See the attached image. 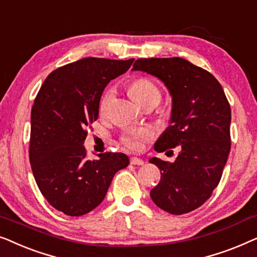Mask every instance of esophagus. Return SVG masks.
<instances>
[{
	"label": "esophagus",
	"instance_id": "1",
	"mask_svg": "<svg viewBox=\"0 0 257 257\" xmlns=\"http://www.w3.org/2000/svg\"><path fill=\"white\" fill-rule=\"evenodd\" d=\"M130 163H131V165H138V166H140V165H144V160L139 159V158L137 157H132L131 159H130Z\"/></svg>",
	"mask_w": 257,
	"mask_h": 257
}]
</instances>
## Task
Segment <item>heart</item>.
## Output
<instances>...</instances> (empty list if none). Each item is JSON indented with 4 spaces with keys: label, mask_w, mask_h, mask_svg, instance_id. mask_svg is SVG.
<instances>
[{
    "label": "heart",
    "mask_w": 257,
    "mask_h": 257,
    "mask_svg": "<svg viewBox=\"0 0 257 257\" xmlns=\"http://www.w3.org/2000/svg\"><path fill=\"white\" fill-rule=\"evenodd\" d=\"M130 90H131L133 98L142 105H146L149 103L158 104L161 99V91L159 86L153 80L146 78V77L133 80L131 86H130ZM112 97H113V89H107L105 91L99 103V112L101 115L107 113L108 105L111 103ZM153 136L154 133L150 127L133 128L122 133L120 137V143L125 147H127L128 150L140 151L143 149L144 144L150 142L153 138Z\"/></svg>",
    "instance_id": "1"
}]
</instances>
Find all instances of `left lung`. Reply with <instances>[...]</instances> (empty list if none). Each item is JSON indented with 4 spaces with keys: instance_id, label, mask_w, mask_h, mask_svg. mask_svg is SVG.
<instances>
[{
    "instance_id": "1",
    "label": "left lung",
    "mask_w": 257,
    "mask_h": 257,
    "mask_svg": "<svg viewBox=\"0 0 257 257\" xmlns=\"http://www.w3.org/2000/svg\"><path fill=\"white\" fill-rule=\"evenodd\" d=\"M132 70L163 80L173 100L171 125L154 150H181L173 164L150 159L161 173L151 198L174 215L192 212L210 198L222 177L231 144L229 101L212 73L184 58H139Z\"/></svg>"
}]
</instances>
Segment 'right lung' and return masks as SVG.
<instances>
[{"mask_svg":"<svg viewBox=\"0 0 257 257\" xmlns=\"http://www.w3.org/2000/svg\"><path fill=\"white\" fill-rule=\"evenodd\" d=\"M135 59L87 57L56 69L44 80L31 108L29 159L34 178L48 202L59 212L80 216L103 201L112 179L130 160L105 152L87 159L84 140L98 118L110 80Z\"/></svg>","mask_w":257,"mask_h":257,"instance_id":"1","label":"right lung"}]
</instances>
